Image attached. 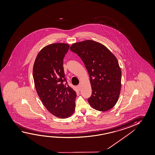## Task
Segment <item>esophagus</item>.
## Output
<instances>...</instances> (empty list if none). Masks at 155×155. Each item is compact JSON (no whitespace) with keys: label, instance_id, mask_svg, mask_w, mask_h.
<instances>
[{"label":"esophagus","instance_id":"esophagus-1","mask_svg":"<svg viewBox=\"0 0 155 155\" xmlns=\"http://www.w3.org/2000/svg\"><path fill=\"white\" fill-rule=\"evenodd\" d=\"M81 87H82V85H81V84H79V85L78 86V88L79 91L81 89Z\"/></svg>","mask_w":155,"mask_h":155}]
</instances>
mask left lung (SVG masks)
Returning a JSON list of instances; mask_svg holds the SVG:
<instances>
[{
  "instance_id": "8db88e82",
  "label": "left lung",
  "mask_w": 155,
  "mask_h": 155,
  "mask_svg": "<svg viewBox=\"0 0 155 155\" xmlns=\"http://www.w3.org/2000/svg\"><path fill=\"white\" fill-rule=\"evenodd\" d=\"M70 49L80 57L88 72L92 89L89 104L100 111L114 107L120 94L122 75L115 56L103 45L91 40L74 43Z\"/></svg>"
}]
</instances>
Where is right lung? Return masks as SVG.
Segmentation results:
<instances>
[{"instance_id":"1","label":"right lung","mask_w":155,"mask_h":155,"mask_svg":"<svg viewBox=\"0 0 155 155\" xmlns=\"http://www.w3.org/2000/svg\"><path fill=\"white\" fill-rule=\"evenodd\" d=\"M64 43L44 47L37 55L33 69L35 88L47 110L61 118L74 113L76 93L64 78L63 59L69 49Z\"/></svg>"}]
</instances>
